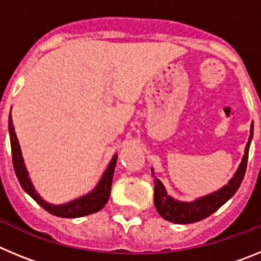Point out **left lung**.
<instances>
[{
	"label": "left lung",
	"mask_w": 261,
	"mask_h": 261,
	"mask_svg": "<svg viewBox=\"0 0 261 261\" xmlns=\"http://www.w3.org/2000/svg\"><path fill=\"white\" fill-rule=\"evenodd\" d=\"M253 128L251 126V135L248 138V142L246 145L243 159L239 166L238 171L235 172L234 177L229 181L227 186H225L222 190L217 191L212 195L205 196L201 199L196 200L193 202H180L174 200L167 195L165 190V186L162 181L154 176V204L158 211V213L170 222L175 223H193L197 221H201L225 204L227 200L238 191L242 180H243L246 168H247L248 151H250V144L252 140Z\"/></svg>",
	"instance_id": "obj_1"
}]
</instances>
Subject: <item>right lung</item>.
Wrapping results in <instances>:
<instances>
[{
	"instance_id": "right-lung-1",
	"label": "right lung",
	"mask_w": 261,
	"mask_h": 261,
	"mask_svg": "<svg viewBox=\"0 0 261 261\" xmlns=\"http://www.w3.org/2000/svg\"><path fill=\"white\" fill-rule=\"evenodd\" d=\"M9 133H10L11 155H13V165L15 175H17L18 180H19L23 190L26 191L32 199L40 205L41 208H44L45 211L49 212L53 216L62 217V218H75V217L87 216V214H93L95 212H99L107 204L111 195V184H112V177H114L117 155H114L112 161L108 165L107 170L103 174L102 179H100V181H99L98 186L95 187V190L93 192H90L89 195L84 196V197H80V199L74 200V201L68 202V204L50 205L48 202H45L35 192V190H34V187L31 184V180L29 179V174H27V170L24 167V163H23L19 142H18L17 135H15V130H14L11 115L9 117Z\"/></svg>"
}]
</instances>
